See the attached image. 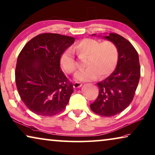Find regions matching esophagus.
Wrapping results in <instances>:
<instances>
[{"label": "esophagus", "mask_w": 155, "mask_h": 155, "mask_svg": "<svg viewBox=\"0 0 155 155\" xmlns=\"http://www.w3.org/2000/svg\"><path fill=\"white\" fill-rule=\"evenodd\" d=\"M82 84L80 82H75L74 84V87H75V88H78V87H81Z\"/></svg>", "instance_id": "esophagus-1"}]
</instances>
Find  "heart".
Instances as JSON below:
<instances>
[{"instance_id":"1","label":"heart","mask_w":155,"mask_h":155,"mask_svg":"<svg viewBox=\"0 0 155 155\" xmlns=\"http://www.w3.org/2000/svg\"><path fill=\"white\" fill-rule=\"evenodd\" d=\"M78 54L87 56L85 62L86 69L76 74V80L91 81L107 77L114 70L117 63L119 52L117 46L111 41L101 42L94 39L86 38L78 42L74 48ZM60 63L62 68L68 74L77 70L75 57L71 49H67L61 55Z\"/></svg>"}]
</instances>
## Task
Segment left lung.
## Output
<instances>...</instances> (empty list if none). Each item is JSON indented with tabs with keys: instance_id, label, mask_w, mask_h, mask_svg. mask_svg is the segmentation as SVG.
Returning a JSON list of instances; mask_svg holds the SVG:
<instances>
[{
	"instance_id": "1",
	"label": "left lung",
	"mask_w": 155,
	"mask_h": 155,
	"mask_svg": "<svg viewBox=\"0 0 155 155\" xmlns=\"http://www.w3.org/2000/svg\"><path fill=\"white\" fill-rule=\"evenodd\" d=\"M102 38L117 46L118 61L114 72L97 84L99 94L91 108L97 114L110 117L123 111L132 101L139 82L140 67L137 50L127 40L116 33Z\"/></svg>"
}]
</instances>
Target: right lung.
Instances as JSON below:
<instances>
[{
  "mask_svg": "<svg viewBox=\"0 0 155 155\" xmlns=\"http://www.w3.org/2000/svg\"><path fill=\"white\" fill-rule=\"evenodd\" d=\"M72 37L42 33L31 39L18 54L15 81L21 99L32 112L51 116L65 108L73 85L60 68L61 55Z\"/></svg>",
  "mask_w": 155,
  "mask_h": 155,
  "instance_id": "obj_1",
  "label": "right lung"
}]
</instances>
